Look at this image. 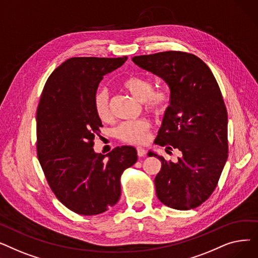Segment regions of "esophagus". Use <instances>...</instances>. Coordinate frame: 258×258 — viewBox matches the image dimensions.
<instances>
[{
    "mask_svg": "<svg viewBox=\"0 0 258 258\" xmlns=\"http://www.w3.org/2000/svg\"><path fill=\"white\" fill-rule=\"evenodd\" d=\"M137 154H138L139 157H144V156L146 155L145 148H143V147H141V146H138V147H137Z\"/></svg>",
    "mask_w": 258,
    "mask_h": 258,
    "instance_id": "1",
    "label": "esophagus"
}]
</instances>
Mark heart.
Instances as JSON below:
<instances>
[{"mask_svg": "<svg viewBox=\"0 0 258 258\" xmlns=\"http://www.w3.org/2000/svg\"><path fill=\"white\" fill-rule=\"evenodd\" d=\"M123 87L133 96L145 103L147 110L159 115L168 104L169 95L165 90L153 91V81L142 76H130L122 81ZM94 110L98 118L108 121L112 117L108 94L105 90H98L94 95ZM151 123L147 120L138 119L124 121L117 128V136L127 143L142 144L150 138Z\"/></svg>", "mask_w": 258, "mask_h": 258, "instance_id": "b5f03b06", "label": "heart"}]
</instances>
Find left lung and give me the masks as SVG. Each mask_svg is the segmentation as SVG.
<instances>
[{
    "label": "left lung",
    "instance_id": "left-lung-1",
    "mask_svg": "<svg viewBox=\"0 0 258 258\" xmlns=\"http://www.w3.org/2000/svg\"><path fill=\"white\" fill-rule=\"evenodd\" d=\"M141 69L165 81L169 106L155 140L179 150L177 162L161 160L156 194L164 205L189 210L213 192L228 158V115L220 87L209 67L198 56L166 51L132 58Z\"/></svg>",
    "mask_w": 258,
    "mask_h": 258
}]
</instances>
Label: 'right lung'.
Segmentation results:
<instances>
[{
	"label": "right lung",
	"instance_id": "right-lung-1",
	"mask_svg": "<svg viewBox=\"0 0 258 258\" xmlns=\"http://www.w3.org/2000/svg\"><path fill=\"white\" fill-rule=\"evenodd\" d=\"M127 57H73L49 76L36 112L37 157L52 191L62 204L83 215H96L120 199V177L137 162L136 148L94 152L101 120L94 95L103 76Z\"/></svg>",
	"mask_w": 258,
	"mask_h": 258
}]
</instances>
